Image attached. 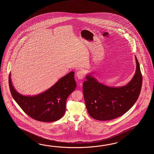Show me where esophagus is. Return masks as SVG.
<instances>
[{"label":"esophagus","instance_id":"esophagus-1","mask_svg":"<svg viewBox=\"0 0 154 154\" xmlns=\"http://www.w3.org/2000/svg\"><path fill=\"white\" fill-rule=\"evenodd\" d=\"M76 76L77 78L80 79V80H82V79H84V73L82 72V71H79L78 72L76 73Z\"/></svg>","mask_w":154,"mask_h":154}]
</instances>
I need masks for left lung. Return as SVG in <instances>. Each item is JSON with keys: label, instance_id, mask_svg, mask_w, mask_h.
I'll list each match as a JSON object with an SVG mask.
<instances>
[{"label": "left lung", "instance_id": "left-lung-1", "mask_svg": "<svg viewBox=\"0 0 154 154\" xmlns=\"http://www.w3.org/2000/svg\"><path fill=\"white\" fill-rule=\"evenodd\" d=\"M136 70L127 84L108 86L88 73L83 83L85 105L88 114L98 121H109L124 115L137 101L142 85L140 65L136 56Z\"/></svg>", "mask_w": 154, "mask_h": 154}]
</instances>
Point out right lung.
Here are the masks:
<instances>
[{
  "label": "right lung",
  "mask_w": 154,
  "mask_h": 154,
  "mask_svg": "<svg viewBox=\"0 0 154 154\" xmlns=\"http://www.w3.org/2000/svg\"><path fill=\"white\" fill-rule=\"evenodd\" d=\"M9 84L14 100L30 117L38 121L51 122L62 117L66 112V101L76 87L74 72L59 79L45 91L35 95H23L14 88L9 74Z\"/></svg>",
  "instance_id": "right-lung-1"
}]
</instances>
